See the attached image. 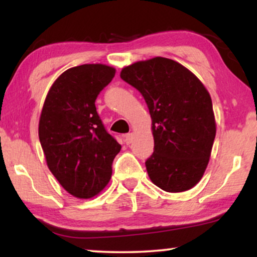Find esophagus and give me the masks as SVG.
<instances>
[{
  "instance_id": "34e87169",
  "label": "esophagus",
  "mask_w": 257,
  "mask_h": 257,
  "mask_svg": "<svg viewBox=\"0 0 257 257\" xmlns=\"http://www.w3.org/2000/svg\"><path fill=\"white\" fill-rule=\"evenodd\" d=\"M124 140H125V143L127 144V145H130V144H131L132 140H133V133H127V135H125Z\"/></svg>"
}]
</instances>
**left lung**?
I'll list each match as a JSON object with an SVG mask.
<instances>
[{"label":"left lung","mask_w":257,"mask_h":257,"mask_svg":"<svg viewBox=\"0 0 257 257\" xmlns=\"http://www.w3.org/2000/svg\"><path fill=\"white\" fill-rule=\"evenodd\" d=\"M121 79L145 99L154 152L146 160L151 181L170 193L194 187L209 163L216 122L201 80L180 63L154 57L124 66Z\"/></svg>","instance_id":"obj_1"}]
</instances>
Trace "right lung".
Segmentation results:
<instances>
[{"mask_svg": "<svg viewBox=\"0 0 257 257\" xmlns=\"http://www.w3.org/2000/svg\"><path fill=\"white\" fill-rule=\"evenodd\" d=\"M115 69L105 64L70 68L52 84L38 122L49 170L69 194L91 199L110 181L112 161L121 146L105 131L96 98Z\"/></svg>", "mask_w": 257, "mask_h": 257, "instance_id": "1", "label": "right lung"}]
</instances>
